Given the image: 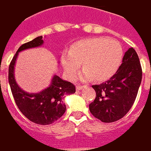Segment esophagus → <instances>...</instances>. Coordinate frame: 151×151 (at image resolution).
Returning a JSON list of instances; mask_svg holds the SVG:
<instances>
[{"label": "esophagus", "instance_id": "esophagus-1", "mask_svg": "<svg viewBox=\"0 0 151 151\" xmlns=\"http://www.w3.org/2000/svg\"><path fill=\"white\" fill-rule=\"evenodd\" d=\"M84 86H77L76 90H77V91H81V90H82V89L84 88Z\"/></svg>", "mask_w": 151, "mask_h": 151}]
</instances>
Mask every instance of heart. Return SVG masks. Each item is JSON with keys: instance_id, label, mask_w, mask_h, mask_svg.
<instances>
[{"instance_id": "heart-1", "label": "heart", "mask_w": 151, "mask_h": 151, "mask_svg": "<svg viewBox=\"0 0 151 151\" xmlns=\"http://www.w3.org/2000/svg\"><path fill=\"white\" fill-rule=\"evenodd\" d=\"M123 57L122 47L116 40L107 38H93L75 43L61 56V64L69 78H74L78 72L80 63L85 69L82 79L91 78L104 81L116 73Z\"/></svg>"}]
</instances>
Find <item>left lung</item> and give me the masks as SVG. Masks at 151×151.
I'll use <instances>...</instances> for the list:
<instances>
[{
    "instance_id": "left-lung-1",
    "label": "left lung",
    "mask_w": 151,
    "mask_h": 151,
    "mask_svg": "<svg viewBox=\"0 0 151 151\" xmlns=\"http://www.w3.org/2000/svg\"><path fill=\"white\" fill-rule=\"evenodd\" d=\"M142 78L139 58L133 47L128 49L116 73L107 82L92 87L95 100L89 105L91 114L102 122L120 120L132 108Z\"/></svg>"
}]
</instances>
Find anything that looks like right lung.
<instances>
[{"instance_id":"add662e5","label":"right lung","mask_w":151,"mask_h":151,"mask_svg":"<svg viewBox=\"0 0 151 151\" xmlns=\"http://www.w3.org/2000/svg\"><path fill=\"white\" fill-rule=\"evenodd\" d=\"M43 43V36H39L18 48L9 65V82L15 103L22 113L34 123L46 125L62 116L66 110L64 97L75 93L76 91L73 84L57 75L53 76L48 87L37 93L25 91L18 85L14 78V66L18 53L42 46Z\"/></svg>"}]
</instances>
